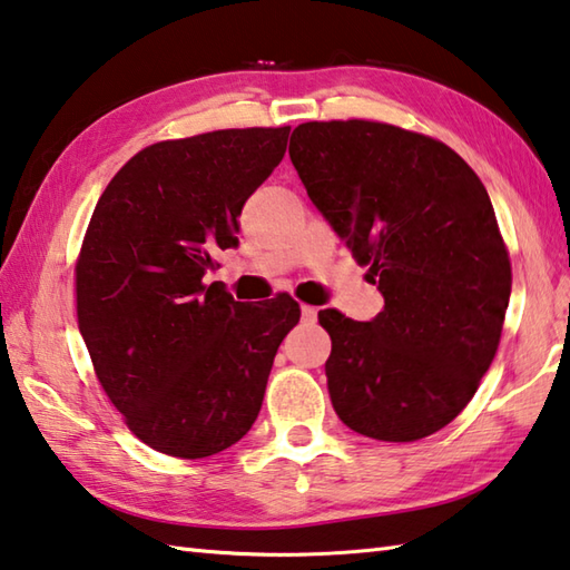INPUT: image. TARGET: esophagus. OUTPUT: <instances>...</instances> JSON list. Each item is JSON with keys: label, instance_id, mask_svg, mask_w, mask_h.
I'll return each instance as SVG.
<instances>
[{"label": "esophagus", "instance_id": "34e87169", "mask_svg": "<svg viewBox=\"0 0 570 570\" xmlns=\"http://www.w3.org/2000/svg\"><path fill=\"white\" fill-rule=\"evenodd\" d=\"M299 309H303V320H305V322H315V320H317V307L303 305Z\"/></svg>", "mask_w": 570, "mask_h": 570}]
</instances>
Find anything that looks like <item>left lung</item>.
Masks as SVG:
<instances>
[{
  "label": "left lung",
  "mask_w": 570,
  "mask_h": 570,
  "mask_svg": "<svg viewBox=\"0 0 570 570\" xmlns=\"http://www.w3.org/2000/svg\"><path fill=\"white\" fill-rule=\"evenodd\" d=\"M289 160L384 297L372 322L320 309L332 406L380 442L439 432L479 390L509 307L511 261L484 184L436 138L364 118L299 124Z\"/></svg>",
  "instance_id": "obj_1"
}]
</instances>
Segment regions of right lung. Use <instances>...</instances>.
<instances>
[{"label":"right lung","mask_w":570,"mask_h":570,"mask_svg":"<svg viewBox=\"0 0 570 570\" xmlns=\"http://www.w3.org/2000/svg\"><path fill=\"white\" fill-rule=\"evenodd\" d=\"M289 126L223 128L138 151L96 203L77 257V317L106 396L144 444L178 459L248 434L299 305L235 303L218 250L285 156Z\"/></svg>","instance_id":"obj_1"}]
</instances>
